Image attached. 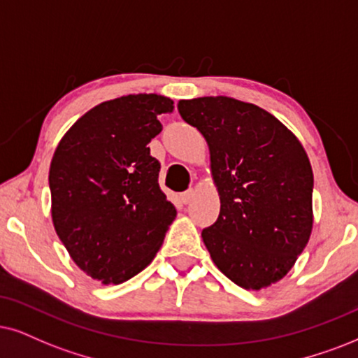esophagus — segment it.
<instances>
[{
	"label": "esophagus",
	"instance_id": "esophagus-1",
	"mask_svg": "<svg viewBox=\"0 0 358 358\" xmlns=\"http://www.w3.org/2000/svg\"><path fill=\"white\" fill-rule=\"evenodd\" d=\"M193 196H194V192H193L192 188H189L185 193H182V201L185 203V205H188V203L193 200Z\"/></svg>",
	"mask_w": 358,
	"mask_h": 358
}]
</instances>
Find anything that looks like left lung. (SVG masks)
Returning <instances> with one entry per match:
<instances>
[{
    "label": "left lung",
    "mask_w": 358,
    "mask_h": 358,
    "mask_svg": "<svg viewBox=\"0 0 358 358\" xmlns=\"http://www.w3.org/2000/svg\"><path fill=\"white\" fill-rule=\"evenodd\" d=\"M210 148L220 216L201 231L213 262L239 287H269L310 238L314 175L299 138L264 108L233 97L178 102Z\"/></svg>",
    "instance_id": "left-lung-1"
}]
</instances>
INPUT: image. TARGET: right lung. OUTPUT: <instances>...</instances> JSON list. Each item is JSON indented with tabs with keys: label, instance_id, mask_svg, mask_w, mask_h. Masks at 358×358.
Wrapping results in <instances>:
<instances>
[{
	"label": "right lung",
	"instance_id": "add662e5",
	"mask_svg": "<svg viewBox=\"0 0 358 358\" xmlns=\"http://www.w3.org/2000/svg\"><path fill=\"white\" fill-rule=\"evenodd\" d=\"M173 101L130 94L106 101L64 134L49 169L51 216L72 261L102 284H122L153 261L173 223L148 143Z\"/></svg>",
	"mask_w": 358,
	"mask_h": 358
}]
</instances>
